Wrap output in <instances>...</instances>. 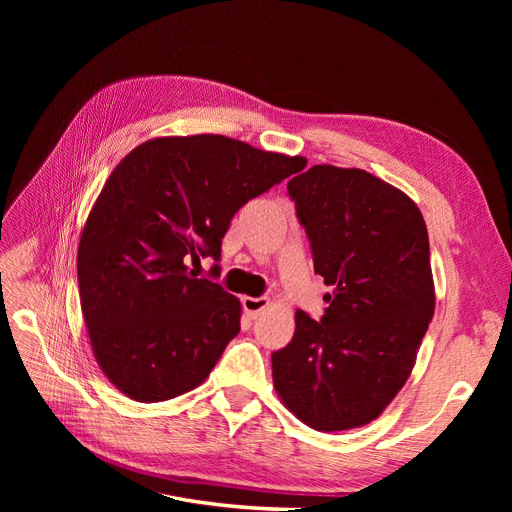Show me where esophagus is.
<instances>
[{
	"label": "esophagus",
	"instance_id": "obj_1",
	"mask_svg": "<svg viewBox=\"0 0 512 512\" xmlns=\"http://www.w3.org/2000/svg\"><path fill=\"white\" fill-rule=\"evenodd\" d=\"M241 303H243V309H245L247 316L258 318L267 309L269 299L267 297H243Z\"/></svg>",
	"mask_w": 512,
	"mask_h": 512
}]
</instances>
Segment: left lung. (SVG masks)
I'll use <instances>...</instances> for the list:
<instances>
[{
	"label": "left lung",
	"instance_id": "left-lung-1",
	"mask_svg": "<svg viewBox=\"0 0 512 512\" xmlns=\"http://www.w3.org/2000/svg\"><path fill=\"white\" fill-rule=\"evenodd\" d=\"M288 194L333 292L320 322L297 309L292 342L271 354L273 386L316 431L361 427L410 378L436 307L423 213L361 168L316 164Z\"/></svg>",
	"mask_w": 512,
	"mask_h": 512
}]
</instances>
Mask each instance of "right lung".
I'll return each mask as SVG.
<instances>
[{
	"label": "right lung",
	"mask_w": 512,
	"mask_h": 512,
	"mask_svg": "<svg viewBox=\"0 0 512 512\" xmlns=\"http://www.w3.org/2000/svg\"><path fill=\"white\" fill-rule=\"evenodd\" d=\"M303 168L222 134L151 138L115 166L76 271L91 350L123 395L156 404L209 376L241 329V303L190 265L220 260L232 215Z\"/></svg>",
	"instance_id": "right-lung-1"
}]
</instances>
